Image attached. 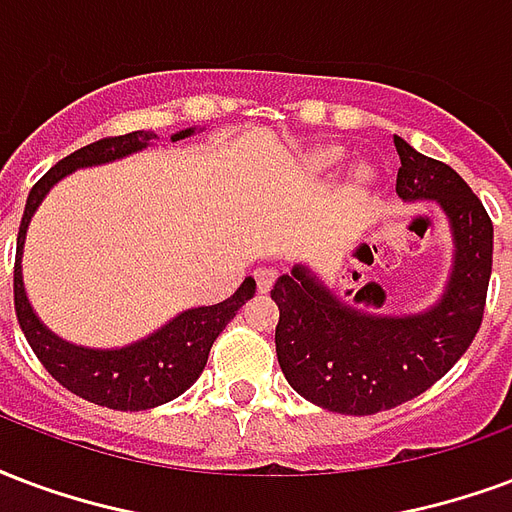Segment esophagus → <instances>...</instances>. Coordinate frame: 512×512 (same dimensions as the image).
<instances>
[{
    "instance_id": "esophagus-1",
    "label": "esophagus",
    "mask_w": 512,
    "mask_h": 512,
    "mask_svg": "<svg viewBox=\"0 0 512 512\" xmlns=\"http://www.w3.org/2000/svg\"><path fill=\"white\" fill-rule=\"evenodd\" d=\"M274 279L276 274L274 271H266V268H260V271H255V282H257V293L266 295L271 287H274Z\"/></svg>"
}]
</instances>
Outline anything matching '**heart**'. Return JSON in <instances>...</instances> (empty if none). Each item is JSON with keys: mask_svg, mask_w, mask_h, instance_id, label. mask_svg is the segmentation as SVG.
Here are the masks:
<instances>
[{"mask_svg": "<svg viewBox=\"0 0 512 512\" xmlns=\"http://www.w3.org/2000/svg\"><path fill=\"white\" fill-rule=\"evenodd\" d=\"M344 160V151L339 146H323V149H314L309 151V157H306V170L309 173H328V170L339 168ZM374 181V168L369 165H361V168L355 170V187L366 189Z\"/></svg>", "mask_w": 512, "mask_h": 512, "instance_id": "obj_1", "label": "heart"}]
</instances>
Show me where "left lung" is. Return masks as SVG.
Masks as SVG:
<instances>
[{
	"label": "left lung",
	"mask_w": 512,
	"mask_h": 512,
	"mask_svg": "<svg viewBox=\"0 0 512 512\" xmlns=\"http://www.w3.org/2000/svg\"><path fill=\"white\" fill-rule=\"evenodd\" d=\"M399 151L401 200H437L453 230L456 260L448 290L418 314H369L325 290L295 266L271 290L279 306L276 358L306 401L342 415H374L415 399L467 352L486 312L494 225L480 198L445 162L423 157L407 140Z\"/></svg>",
	"instance_id": "left-lung-1"
}]
</instances>
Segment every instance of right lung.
Instances as JSON below:
<instances>
[{
	"mask_svg": "<svg viewBox=\"0 0 512 512\" xmlns=\"http://www.w3.org/2000/svg\"><path fill=\"white\" fill-rule=\"evenodd\" d=\"M192 132L195 130L176 132L173 140L187 138ZM154 138L157 135L146 130L111 135V138L94 140L89 146H83V149L73 151L70 157L56 162L54 168L48 170L29 192L21 227H18V244H15V317H18L26 342L37 355V361L43 363L45 372L70 393L92 401V404H100V407H108V410L121 412L151 410V407H160L165 401L179 399L181 393L189 391L200 377V372L206 369L211 344L217 342V336L236 317L238 309L255 295V279L249 276V279H244V285L222 304L189 309V312L179 314L176 320H170L165 328L151 333L149 339H140V342L121 347V350L75 347V344L62 342L59 336H54L37 320V314L32 312V306L26 301L24 279H21L26 227H29L34 208L40 206V200L48 195V189L67 173L127 157L132 151L146 149L149 140Z\"/></svg>",
	"mask_w": 512,
	"mask_h": 512,
	"instance_id": "right-lung-1",
	"label": "right lung"
}]
</instances>
